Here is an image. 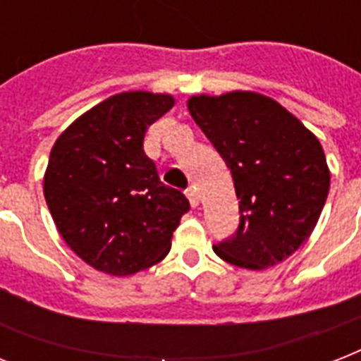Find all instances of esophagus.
Segmentation results:
<instances>
[{
	"mask_svg": "<svg viewBox=\"0 0 361 361\" xmlns=\"http://www.w3.org/2000/svg\"><path fill=\"white\" fill-rule=\"evenodd\" d=\"M185 195H187V198H189V202H191L192 208H197L198 204H200V197H198L197 187H192V185L189 187V189L185 191Z\"/></svg>",
	"mask_w": 361,
	"mask_h": 361,
	"instance_id": "1",
	"label": "esophagus"
}]
</instances>
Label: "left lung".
Returning <instances> with one entry per match:
<instances>
[{
    "label": "left lung",
    "mask_w": 361,
    "mask_h": 361,
    "mask_svg": "<svg viewBox=\"0 0 361 361\" xmlns=\"http://www.w3.org/2000/svg\"><path fill=\"white\" fill-rule=\"evenodd\" d=\"M187 109L231 169L240 198L236 234L214 251L245 269L286 260L311 236L330 191L319 138L255 92L192 95Z\"/></svg>",
    "instance_id": "8db88e82"
}]
</instances>
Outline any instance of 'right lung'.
<instances>
[{"mask_svg":"<svg viewBox=\"0 0 361 361\" xmlns=\"http://www.w3.org/2000/svg\"><path fill=\"white\" fill-rule=\"evenodd\" d=\"M169 93L123 92L76 118L54 144L44 198L65 243L92 268L125 277L161 262L189 200L144 153Z\"/></svg>","mask_w":361,"mask_h":361,"instance_id":"add662e5","label":"right lung"}]
</instances>
